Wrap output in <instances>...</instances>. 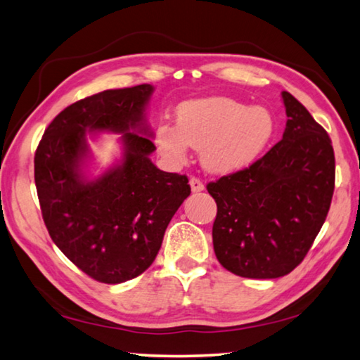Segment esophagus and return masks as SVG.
Returning a JSON list of instances; mask_svg holds the SVG:
<instances>
[{"instance_id": "esophagus-1", "label": "esophagus", "mask_w": 360, "mask_h": 360, "mask_svg": "<svg viewBox=\"0 0 360 360\" xmlns=\"http://www.w3.org/2000/svg\"><path fill=\"white\" fill-rule=\"evenodd\" d=\"M188 184H191V188H192V192H202L203 188H205V186H203V182L200 181L198 178H191V182H188Z\"/></svg>"}]
</instances>
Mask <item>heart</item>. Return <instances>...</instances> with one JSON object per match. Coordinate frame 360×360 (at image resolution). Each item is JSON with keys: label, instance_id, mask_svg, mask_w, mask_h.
<instances>
[{"label": "heart", "instance_id": "b5f03b06", "mask_svg": "<svg viewBox=\"0 0 360 360\" xmlns=\"http://www.w3.org/2000/svg\"><path fill=\"white\" fill-rule=\"evenodd\" d=\"M178 125L160 124L155 143L163 155L184 163L191 149H202L211 173L229 174L251 167L271 144L278 122L271 109L249 106L227 96H205L181 103Z\"/></svg>", "mask_w": 360, "mask_h": 360}]
</instances>
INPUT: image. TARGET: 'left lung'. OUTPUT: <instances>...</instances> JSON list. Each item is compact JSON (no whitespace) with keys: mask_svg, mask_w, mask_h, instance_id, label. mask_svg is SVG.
Listing matches in <instances>:
<instances>
[{"mask_svg":"<svg viewBox=\"0 0 360 360\" xmlns=\"http://www.w3.org/2000/svg\"><path fill=\"white\" fill-rule=\"evenodd\" d=\"M283 101L288 122L281 141L249 168L206 186L217 205L216 257L243 278L273 279L294 270L332 203L330 138L289 92H283Z\"/></svg>","mask_w":360,"mask_h":360,"instance_id":"1","label":"left lung"}]
</instances>
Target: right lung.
<instances>
[{"label": "right lung", "mask_w": 360, "mask_h": 360, "mask_svg": "<svg viewBox=\"0 0 360 360\" xmlns=\"http://www.w3.org/2000/svg\"><path fill=\"white\" fill-rule=\"evenodd\" d=\"M152 92L141 84L72 103L49 124L36 149L34 182L49 235L95 281L119 284L148 270L191 195L186 174L162 172L149 158L155 150L146 124ZM92 131L122 132L124 154L119 166L87 180L82 167Z\"/></svg>", "instance_id": "right-lung-1"}]
</instances>
